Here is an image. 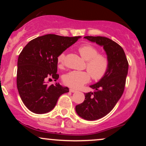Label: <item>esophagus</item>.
Here are the masks:
<instances>
[{
	"label": "esophagus",
	"mask_w": 146,
	"mask_h": 146,
	"mask_svg": "<svg viewBox=\"0 0 146 146\" xmlns=\"http://www.w3.org/2000/svg\"><path fill=\"white\" fill-rule=\"evenodd\" d=\"M69 90H70V92H71V93H76V92H77L76 90L73 89V88H70Z\"/></svg>",
	"instance_id": "obj_1"
}]
</instances>
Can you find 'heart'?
Here are the masks:
<instances>
[{"label": "heart", "instance_id": "1", "mask_svg": "<svg viewBox=\"0 0 146 146\" xmlns=\"http://www.w3.org/2000/svg\"><path fill=\"white\" fill-rule=\"evenodd\" d=\"M78 52L84 60H86L85 68L88 71H72L64 75L63 82L66 86L79 88L90 81H99L108 73L110 66L108 58L104 54L99 53V50L91 44H83L78 48ZM59 67H62L65 62V53H61L57 58Z\"/></svg>", "mask_w": 146, "mask_h": 146}]
</instances>
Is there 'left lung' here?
Masks as SVG:
<instances>
[{"mask_svg": "<svg viewBox=\"0 0 146 146\" xmlns=\"http://www.w3.org/2000/svg\"><path fill=\"white\" fill-rule=\"evenodd\" d=\"M88 40L104 46L110 61L108 73L99 82L91 85L94 92L85 93V100L75 106L77 113L86 120H97L113 109L124 91L128 62L119 44L106 37L85 36Z\"/></svg>", "mask_w": 146, "mask_h": 146, "instance_id": "8db88e82", "label": "left lung"}]
</instances>
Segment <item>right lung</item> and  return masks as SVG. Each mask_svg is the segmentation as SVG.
<instances>
[{"mask_svg":"<svg viewBox=\"0 0 146 146\" xmlns=\"http://www.w3.org/2000/svg\"><path fill=\"white\" fill-rule=\"evenodd\" d=\"M47 34L33 39L22 50L18 59L17 88L27 108L33 113L51 111L58 98L69 91L60 84L45 83L48 79L59 78L57 58L80 38Z\"/></svg>","mask_w":146,"mask_h":146,"instance_id":"add662e5","label":"right lung"}]
</instances>
